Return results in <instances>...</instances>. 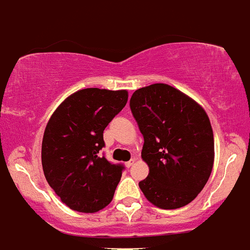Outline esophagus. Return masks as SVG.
Listing matches in <instances>:
<instances>
[{
  "instance_id": "34e87169",
  "label": "esophagus",
  "mask_w": 250,
  "mask_h": 250,
  "mask_svg": "<svg viewBox=\"0 0 250 250\" xmlns=\"http://www.w3.org/2000/svg\"><path fill=\"white\" fill-rule=\"evenodd\" d=\"M134 163H135V159H131V160H129V161H126V163H125V167H132V164H134Z\"/></svg>"
}]
</instances>
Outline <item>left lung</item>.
I'll return each mask as SVG.
<instances>
[{"label": "left lung", "mask_w": 250, "mask_h": 250, "mask_svg": "<svg viewBox=\"0 0 250 250\" xmlns=\"http://www.w3.org/2000/svg\"><path fill=\"white\" fill-rule=\"evenodd\" d=\"M130 109L144 136L149 175L139 183L151 204L178 209L195 199L210 176L214 135L199 104L167 83L136 90Z\"/></svg>", "instance_id": "obj_1"}]
</instances>
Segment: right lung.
<instances>
[{"label": "right lung", "mask_w": 250, "mask_h": 250, "mask_svg": "<svg viewBox=\"0 0 250 250\" xmlns=\"http://www.w3.org/2000/svg\"><path fill=\"white\" fill-rule=\"evenodd\" d=\"M126 90L90 87L66 98L51 115L42 139L45 178L70 209L96 213L114 198L124 167L99 151L104 130L127 103Z\"/></svg>", "instance_id": "right-lung-1"}]
</instances>
